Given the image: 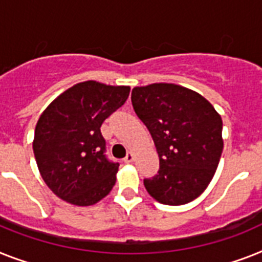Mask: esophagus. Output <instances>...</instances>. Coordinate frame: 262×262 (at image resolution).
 <instances>
[{
  "mask_svg": "<svg viewBox=\"0 0 262 262\" xmlns=\"http://www.w3.org/2000/svg\"><path fill=\"white\" fill-rule=\"evenodd\" d=\"M123 161H124V163H131V162H134V154H133V152H128V154L126 155V158H124Z\"/></svg>",
  "mask_w": 262,
  "mask_h": 262,
  "instance_id": "34e87169",
  "label": "esophagus"
}]
</instances>
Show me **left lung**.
Here are the masks:
<instances>
[{
	"mask_svg": "<svg viewBox=\"0 0 262 262\" xmlns=\"http://www.w3.org/2000/svg\"><path fill=\"white\" fill-rule=\"evenodd\" d=\"M131 101L159 157L158 174L143 181L148 194L171 206L195 200L220 163L221 116L204 96L175 84L136 87Z\"/></svg>",
	"mask_w": 262,
	"mask_h": 262,
	"instance_id": "left-lung-1",
	"label": "left lung"
}]
</instances>
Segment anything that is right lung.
<instances>
[{
    "instance_id": "1",
    "label": "right lung",
    "mask_w": 262,
    "mask_h": 262,
    "mask_svg": "<svg viewBox=\"0 0 262 262\" xmlns=\"http://www.w3.org/2000/svg\"><path fill=\"white\" fill-rule=\"evenodd\" d=\"M129 87L84 81L47 107L34 129L33 152L40 174L61 200L90 206L116 182L119 163L105 155L100 127L126 103Z\"/></svg>"
}]
</instances>
